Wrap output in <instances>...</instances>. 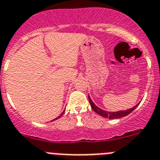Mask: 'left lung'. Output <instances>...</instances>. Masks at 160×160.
Returning <instances> with one entry per match:
<instances>
[{"label": "left lung", "instance_id": "obj_1", "mask_svg": "<svg viewBox=\"0 0 160 160\" xmlns=\"http://www.w3.org/2000/svg\"><path fill=\"white\" fill-rule=\"evenodd\" d=\"M88 99L89 102H90L91 107H92V110L98 114V115L102 116V117L106 118L109 119H116V118H123L125 116H127L128 114H129L132 111H133L137 107V106L139 105V103L137 105H136L135 107H133L132 108L129 109V110H120V111H116V112H109L107 111V110H103L102 109H100L99 107H97L95 103L92 101L90 96L88 95Z\"/></svg>", "mask_w": 160, "mask_h": 160}]
</instances>
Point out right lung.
Wrapping results in <instances>:
<instances>
[{
  "label": "right lung",
  "mask_w": 160,
  "mask_h": 160,
  "mask_svg": "<svg viewBox=\"0 0 160 160\" xmlns=\"http://www.w3.org/2000/svg\"><path fill=\"white\" fill-rule=\"evenodd\" d=\"M64 113H65V110H64V111L62 112V114H61V115H59V116H58V118H55V119H53V120H57V119H58V118H59L61 117V116H62V115H63V114H64Z\"/></svg>",
  "instance_id": "add662e5"
}]
</instances>
